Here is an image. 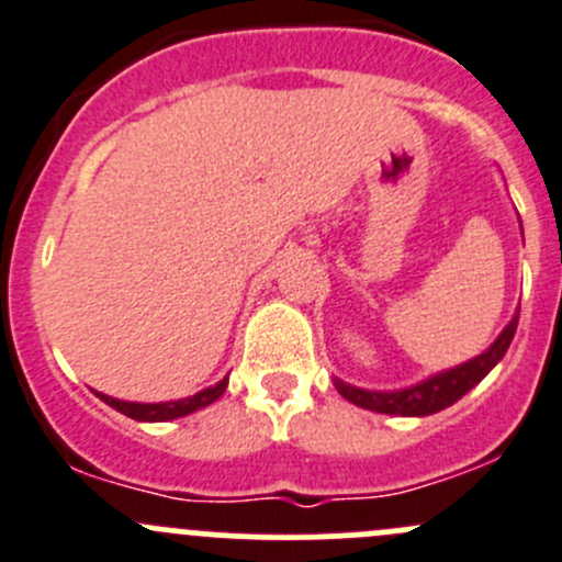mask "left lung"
<instances>
[{"mask_svg":"<svg viewBox=\"0 0 562 562\" xmlns=\"http://www.w3.org/2000/svg\"><path fill=\"white\" fill-rule=\"evenodd\" d=\"M516 326H519V313L514 315V321L505 326L503 335L494 340V346L488 348V351L470 359V362L459 364V368L431 375V379L423 381V384H414L395 392H375L359 390V386H351L346 384V381L335 379V386L346 401L357 403V406L362 408H370V412L401 414V417H426V414H437L442 412V408L453 406V403L459 401V397H464L472 386L481 384L483 375L505 357V351H508L510 340H514L516 335Z\"/></svg>","mask_w":562,"mask_h":562,"instance_id":"1","label":"left lung"}]
</instances>
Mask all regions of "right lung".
<instances>
[{"instance_id": "right-lung-1", "label": "right lung", "mask_w": 562, "mask_h": 562, "mask_svg": "<svg viewBox=\"0 0 562 562\" xmlns=\"http://www.w3.org/2000/svg\"><path fill=\"white\" fill-rule=\"evenodd\" d=\"M225 386H227V379H222L220 384L209 386V390L198 392V395L183 397V401H170V403H128V401H117V397L101 395V392H98V397L131 419H139V423H165V419L183 417V414H192L198 412V408L209 406V403H214L216 397L225 392Z\"/></svg>"}]
</instances>
